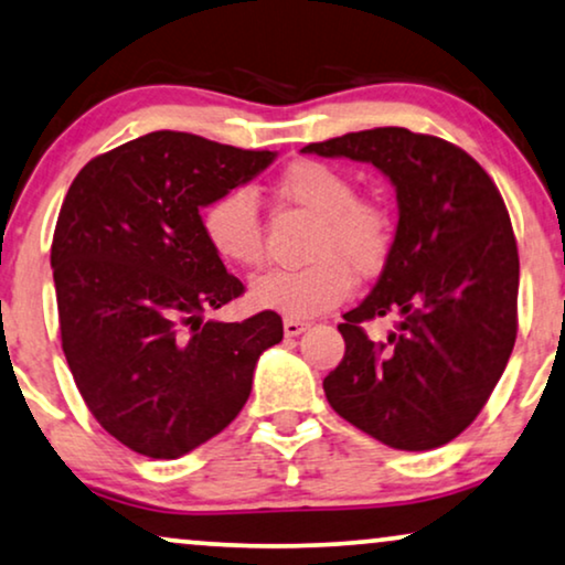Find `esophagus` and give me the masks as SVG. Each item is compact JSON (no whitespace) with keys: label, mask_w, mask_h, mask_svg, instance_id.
Masks as SVG:
<instances>
[{"label":"esophagus","mask_w":565,"mask_h":565,"mask_svg":"<svg viewBox=\"0 0 565 565\" xmlns=\"http://www.w3.org/2000/svg\"><path fill=\"white\" fill-rule=\"evenodd\" d=\"M311 324L309 321H300V319H285L282 321V329H285V337H298L300 332H306Z\"/></svg>","instance_id":"1"}]
</instances>
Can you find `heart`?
<instances>
[{
  "mask_svg": "<svg viewBox=\"0 0 565 565\" xmlns=\"http://www.w3.org/2000/svg\"><path fill=\"white\" fill-rule=\"evenodd\" d=\"M282 202L317 215L309 265L273 269L252 282L254 306L311 319L332 311L353 290V273L379 275L394 252L392 210L371 196H355L353 179L321 160H296L277 179ZM202 236L220 259L233 267H259L265 259V228L254 194L228 189L202 210Z\"/></svg>",
  "mask_w": 565,
  "mask_h": 565,
  "instance_id": "b5f03b06",
  "label": "heart"
}]
</instances>
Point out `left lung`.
I'll list each match as a JSON object with an SVG mask.
<instances>
[{"instance_id": "obj_1", "label": "left lung", "mask_w": 565, "mask_h": 565, "mask_svg": "<svg viewBox=\"0 0 565 565\" xmlns=\"http://www.w3.org/2000/svg\"><path fill=\"white\" fill-rule=\"evenodd\" d=\"M303 152L373 163L399 204L384 273L337 324L345 358L324 379L329 405L392 449L449 444L486 407L516 342L519 252L503 196L457 145L405 127ZM386 312L401 313L398 332L373 343L362 324Z\"/></svg>"}]
</instances>
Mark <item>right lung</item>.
Here are the masks:
<instances>
[{
  "mask_svg": "<svg viewBox=\"0 0 565 565\" xmlns=\"http://www.w3.org/2000/svg\"><path fill=\"white\" fill-rule=\"evenodd\" d=\"M273 160L150 131L95 156L64 196L51 241L64 358L100 428L142 457H184L217 436L282 340L275 311L204 321L246 288L204 241L200 207Z\"/></svg>",
  "mask_w": 565,
  "mask_h": 565,
  "instance_id": "obj_1",
  "label": "right lung"
}]
</instances>
